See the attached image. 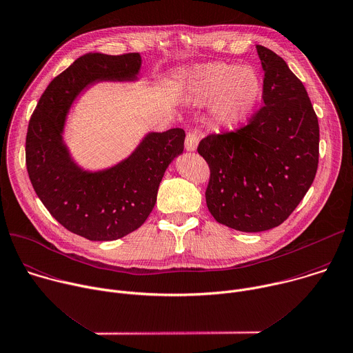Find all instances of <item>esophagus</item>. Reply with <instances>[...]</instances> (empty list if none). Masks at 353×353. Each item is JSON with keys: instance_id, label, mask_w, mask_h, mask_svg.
I'll return each instance as SVG.
<instances>
[{"instance_id": "esophagus-1", "label": "esophagus", "mask_w": 353, "mask_h": 353, "mask_svg": "<svg viewBox=\"0 0 353 353\" xmlns=\"http://www.w3.org/2000/svg\"><path fill=\"white\" fill-rule=\"evenodd\" d=\"M198 141H199L198 134L194 133V132H188L187 136H185V141H184L185 150L187 151H195L196 147H198Z\"/></svg>"}]
</instances>
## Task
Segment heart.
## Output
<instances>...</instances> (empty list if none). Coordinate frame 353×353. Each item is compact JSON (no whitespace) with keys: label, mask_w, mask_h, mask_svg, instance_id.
<instances>
[{"label":"heart","mask_w":353,"mask_h":353,"mask_svg":"<svg viewBox=\"0 0 353 353\" xmlns=\"http://www.w3.org/2000/svg\"><path fill=\"white\" fill-rule=\"evenodd\" d=\"M188 77L192 92L201 101H216V119L227 128L243 123L263 94L261 74L237 63H208L192 69Z\"/></svg>","instance_id":"1"}]
</instances>
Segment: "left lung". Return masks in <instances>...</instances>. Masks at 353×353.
<instances>
[{
  "label": "left lung",
  "mask_w": 353,
  "mask_h": 353,
  "mask_svg": "<svg viewBox=\"0 0 353 353\" xmlns=\"http://www.w3.org/2000/svg\"><path fill=\"white\" fill-rule=\"evenodd\" d=\"M265 70L263 105L236 130L198 144L210 176L206 205L216 221L258 232L280 225L312 185L319 122L302 81L272 50L256 46Z\"/></svg>",
  "instance_id": "left-lung-1"
}]
</instances>
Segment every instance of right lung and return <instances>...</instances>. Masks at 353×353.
<instances>
[{
    "mask_svg": "<svg viewBox=\"0 0 353 353\" xmlns=\"http://www.w3.org/2000/svg\"><path fill=\"white\" fill-rule=\"evenodd\" d=\"M140 66L139 52L85 54L50 83L30 117L26 168L32 185L65 228L90 241L117 240L141 227L166 168L184 150V130L170 129L148 134L126 161L103 172H83L70 159L61 134L76 95L94 81L133 80Z\"/></svg>",
    "mask_w": 353,
    "mask_h": 353,
    "instance_id": "obj_1",
    "label": "right lung"
}]
</instances>
